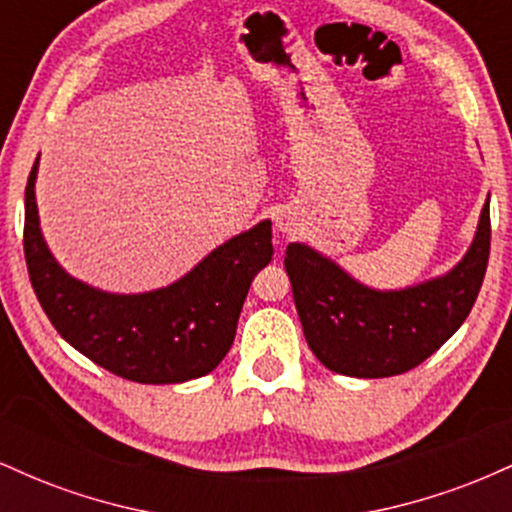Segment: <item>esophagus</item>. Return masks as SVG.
Listing matches in <instances>:
<instances>
[{"label":"esophagus","instance_id":"34e87169","mask_svg":"<svg viewBox=\"0 0 512 512\" xmlns=\"http://www.w3.org/2000/svg\"><path fill=\"white\" fill-rule=\"evenodd\" d=\"M279 228L281 231H289V226H286V223H279Z\"/></svg>","mask_w":512,"mask_h":512}]
</instances>
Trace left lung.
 Wrapping results in <instances>:
<instances>
[{
    "mask_svg": "<svg viewBox=\"0 0 512 512\" xmlns=\"http://www.w3.org/2000/svg\"><path fill=\"white\" fill-rule=\"evenodd\" d=\"M491 250L489 199L472 248L448 274L375 291L303 243L284 257L303 334L317 361L351 378H390L424 363L460 330L477 301Z\"/></svg>",
    "mask_w": 512,
    "mask_h": 512,
    "instance_id": "left-lung-1",
    "label": "left lung"
}]
</instances>
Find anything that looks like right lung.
<instances>
[{
	"instance_id": "obj_1",
	"label": "right lung",
	"mask_w": 512,
	"mask_h": 512,
	"mask_svg": "<svg viewBox=\"0 0 512 512\" xmlns=\"http://www.w3.org/2000/svg\"><path fill=\"white\" fill-rule=\"evenodd\" d=\"M35 158L26 185L23 252L35 296L55 330L93 363L146 385L202 378L228 354L245 296L272 260V221L226 240L166 289L105 293L69 276L40 233Z\"/></svg>"
}]
</instances>
